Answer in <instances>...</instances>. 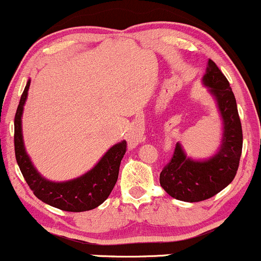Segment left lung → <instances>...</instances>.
<instances>
[{
	"label": "left lung",
	"mask_w": 261,
	"mask_h": 261,
	"mask_svg": "<svg viewBox=\"0 0 261 261\" xmlns=\"http://www.w3.org/2000/svg\"><path fill=\"white\" fill-rule=\"evenodd\" d=\"M203 85L217 103L221 120L218 150L209 158L193 159L176 143L174 154L159 175L161 186L170 197L181 201H201L214 197L231 183L239 167L243 130L237 100L225 75L212 60L206 63Z\"/></svg>",
	"instance_id": "1"
}]
</instances>
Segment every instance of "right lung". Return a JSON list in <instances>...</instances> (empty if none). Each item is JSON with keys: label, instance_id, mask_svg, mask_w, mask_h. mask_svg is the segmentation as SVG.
Returning <instances> with one entry per match:
<instances>
[{"label": "right lung", "instance_id": "obj_1", "mask_svg": "<svg viewBox=\"0 0 261 261\" xmlns=\"http://www.w3.org/2000/svg\"><path fill=\"white\" fill-rule=\"evenodd\" d=\"M31 80L27 81L15 116V153L16 161L33 194L43 203L64 212H86L99 206L113 190L119 173V165L125 154L127 142L120 141L112 145L85 174L66 181H53L44 178L36 169L26 152L22 134V116L29 96Z\"/></svg>", "mask_w": 261, "mask_h": 261}]
</instances>
